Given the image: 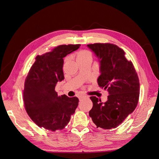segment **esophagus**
I'll use <instances>...</instances> for the list:
<instances>
[{
	"instance_id": "34e87169",
	"label": "esophagus",
	"mask_w": 159,
	"mask_h": 159,
	"mask_svg": "<svg viewBox=\"0 0 159 159\" xmlns=\"http://www.w3.org/2000/svg\"><path fill=\"white\" fill-rule=\"evenodd\" d=\"M86 96L83 95V94H80V95L78 96V98H79L80 100H82V99H84V98H86Z\"/></svg>"
}]
</instances>
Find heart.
Returning <instances> with one entry per match:
<instances>
[{
	"label": "heart",
	"instance_id": "heart-1",
	"mask_svg": "<svg viewBox=\"0 0 159 159\" xmlns=\"http://www.w3.org/2000/svg\"><path fill=\"white\" fill-rule=\"evenodd\" d=\"M86 56H91L90 53L88 51H82L81 52L77 57H86Z\"/></svg>",
	"mask_w": 159,
	"mask_h": 159
}]
</instances>
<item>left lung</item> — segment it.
Here are the masks:
<instances>
[{"label": "left lung", "instance_id": "obj_1", "mask_svg": "<svg viewBox=\"0 0 159 159\" xmlns=\"http://www.w3.org/2000/svg\"><path fill=\"white\" fill-rule=\"evenodd\" d=\"M88 47L98 58L100 75L98 86L109 92L102 102L91 96L92 109L89 115L97 127L115 128L136 107L140 95V82L134 65L125 57V52L113 44L95 43Z\"/></svg>", "mask_w": 159, "mask_h": 159}]
</instances>
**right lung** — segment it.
I'll use <instances>...</instances> for the list:
<instances>
[{
  "instance_id": "right-lung-1",
  "label": "right lung",
  "mask_w": 159,
  "mask_h": 159,
  "mask_svg": "<svg viewBox=\"0 0 159 159\" xmlns=\"http://www.w3.org/2000/svg\"><path fill=\"white\" fill-rule=\"evenodd\" d=\"M80 44L60 45L42 55H38L25 82L23 93L27 113L40 127L62 129L70 121L78 106L79 99L55 91L58 82L64 80L63 58L77 50Z\"/></svg>"
}]
</instances>
